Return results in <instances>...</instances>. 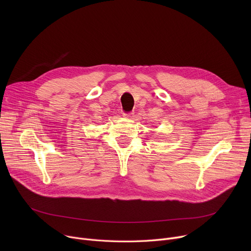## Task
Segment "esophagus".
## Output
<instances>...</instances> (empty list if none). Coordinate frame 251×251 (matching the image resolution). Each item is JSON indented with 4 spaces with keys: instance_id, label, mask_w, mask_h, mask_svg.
<instances>
[{
    "instance_id": "1",
    "label": "esophagus",
    "mask_w": 251,
    "mask_h": 251,
    "mask_svg": "<svg viewBox=\"0 0 251 251\" xmlns=\"http://www.w3.org/2000/svg\"><path fill=\"white\" fill-rule=\"evenodd\" d=\"M123 116L127 119H133L135 116H134V113H124Z\"/></svg>"
}]
</instances>
